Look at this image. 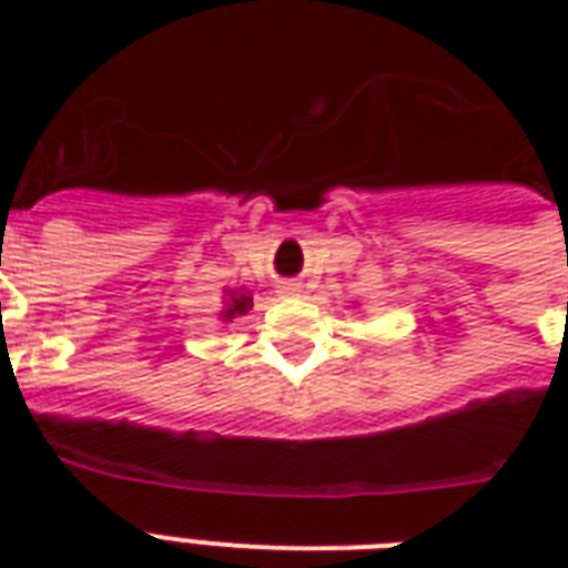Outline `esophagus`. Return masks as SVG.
I'll return each instance as SVG.
<instances>
[{"mask_svg":"<svg viewBox=\"0 0 568 568\" xmlns=\"http://www.w3.org/2000/svg\"><path fill=\"white\" fill-rule=\"evenodd\" d=\"M280 294H283V297H301L303 283H297V280H285V283H280Z\"/></svg>","mask_w":568,"mask_h":568,"instance_id":"34e87169","label":"esophagus"}]
</instances>
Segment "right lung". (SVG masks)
<instances>
[{"label":"right lung","instance_id":"1","mask_svg":"<svg viewBox=\"0 0 568 568\" xmlns=\"http://www.w3.org/2000/svg\"><path fill=\"white\" fill-rule=\"evenodd\" d=\"M247 310H253V292H247V288H226L223 292V310L217 312V318L232 321L244 315Z\"/></svg>","mask_w":568,"mask_h":568}]
</instances>
